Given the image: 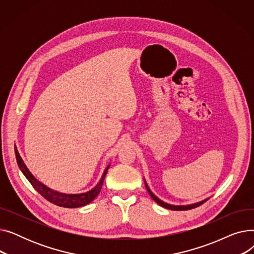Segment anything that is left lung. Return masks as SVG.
Returning a JSON list of instances; mask_svg holds the SVG:
<instances>
[{"mask_svg": "<svg viewBox=\"0 0 254 254\" xmlns=\"http://www.w3.org/2000/svg\"><path fill=\"white\" fill-rule=\"evenodd\" d=\"M144 182H145L146 190H147V191H148V193L150 194V196L154 199V202H156L159 206H162V207H164V208H166V209H169V210H174V211L190 210V209H193V208H195V207L201 206L202 204H204V203L207 201V199H208V198H205V199H203V201H201V202H197V203H194V204H190V205H171V204H168V203L162 201V199H159V198L150 190V189L148 188V185H147V183H146L145 179H144Z\"/></svg>", "mask_w": 254, "mask_h": 254, "instance_id": "left-lung-1", "label": "left lung"}]
</instances>
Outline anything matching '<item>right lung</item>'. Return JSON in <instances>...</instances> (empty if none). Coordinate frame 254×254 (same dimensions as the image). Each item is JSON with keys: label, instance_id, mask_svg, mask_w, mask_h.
Wrapping results in <instances>:
<instances>
[{"label": "right lung", "instance_id": "add662e5", "mask_svg": "<svg viewBox=\"0 0 254 254\" xmlns=\"http://www.w3.org/2000/svg\"><path fill=\"white\" fill-rule=\"evenodd\" d=\"M14 150H15L17 165H18L20 171L22 172V174L25 176V178L28 179L30 181V183L33 185V188L42 196H44L50 203L55 204L57 206H60V207H64V208H79V207H83V206L89 204L90 202H92L93 199H95L98 196V194L100 193L105 176L107 174V171H108V169L110 167V165H109L105 169L99 183L92 190H90L89 191H86V192H82V193L69 194V193L60 192L58 190H53L49 189L48 186H46L45 184H43L42 182H40L38 179H36L35 176L28 169V167L25 166L24 162L22 161V158L19 155V152L16 148V145L14 146Z\"/></svg>", "mask_w": 254, "mask_h": 254}]
</instances>
